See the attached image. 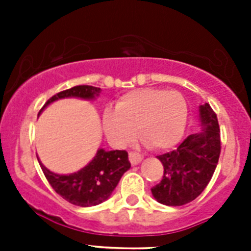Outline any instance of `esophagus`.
Returning <instances> with one entry per match:
<instances>
[{
	"instance_id": "1",
	"label": "esophagus",
	"mask_w": 251,
	"mask_h": 251,
	"mask_svg": "<svg viewBox=\"0 0 251 251\" xmlns=\"http://www.w3.org/2000/svg\"><path fill=\"white\" fill-rule=\"evenodd\" d=\"M143 159V156H142L141 153H137V152H130L129 153V161L132 165H138L139 162Z\"/></svg>"
}]
</instances>
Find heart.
<instances>
[{
	"instance_id": "1",
	"label": "heart",
	"mask_w": 251,
	"mask_h": 251,
	"mask_svg": "<svg viewBox=\"0 0 251 251\" xmlns=\"http://www.w3.org/2000/svg\"><path fill=\"white\" fill-rule=\"evenodd\" d=\"M187 122V104L176 90L142 88L123 94L115 109L104 110L103 128L115 147L129 145L137 127L146 143L154 150L174 147L182 138Z\"/></svg>"
}]
</instances>
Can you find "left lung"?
<instances>
[{
    "label": "left lung",
    "instance_id": "obj_1",
    "mask_svg": "<svg viewBox=\"0 0 251 251\" xmlns=\"http://www.w3.org/2000/svg\"><path fill=\"white\" fill-rule=\"evenodd\" d=\"M202 130L190 134L172 152L157 158L163 165V177L151 188L153 197L167 206H182L194 201L208 185L221 151L220 127L210 104L200 105Z\"/></svg>",
    "mask_w": 251,
    "mask_h": 251
}]
</instances>
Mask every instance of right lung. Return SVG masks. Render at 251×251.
Listing matches in <instances>:
<instances>
[{"label":"right lung","instance_id":"obj_1","mask_svg":"<svg viewBox=\"0 0 251 251\" xmlns=\"http://www.w3.org/2000/svg\"><path fill=\"white\" fill-rule=\"evenodd\" d=\"M99 93L100 88L92 85L74 86L51 97L41 110L59 99L80 98L89 100L98 97ZM40 166L56 194L73 205L88 207L99 205L109 199L124 172L130 168V162L126 151L98 150L94 158L75 174L56 175L48 170L41 162Z\"/></svg>","mask_w":251,"mask_h":251}]
</instances>
